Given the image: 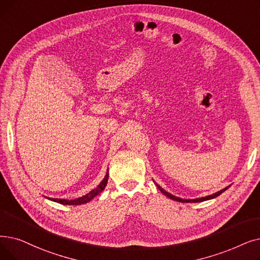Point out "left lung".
Masks as SVG:
<instances>
[{
  "label": "left lung",
  "instance_id": "1",
  "mask_svg": "<svg viewBox=\"0 0 260 260\" xmlns=\"http://www.w3.org/2000/svg\"><path fill=\"white\" fill-rule=\"evenodd\" d=\"M156 184V183H155ZM156 186L158 187V189H159L161 192L166 196V197H168V198H170L171 200H174V201H177V202H182V203H198V202H204V201H207V200H211V199H214V198H217V197H219L221 193H223L225 190L226 189H229V187H226V188H224V189H222V190H220V191H218V192H216V193H213V194H211V196H208V197H204V198H200V199H194V200H185V199H180V198H177V197H175V196H173V194H171V193H169V192H167L166 190H164L159 185H157L156 184Z\"/></svg>",
  "mask_w": 260,
  "mask_h": 260
}]
</instances>
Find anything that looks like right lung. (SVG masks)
I'll return each instance as SVG.
<instances>
[{
  "mask_svg": "<svg viewBox=\"0 0 260 260\" xmlns=\"http://www.w3.org/2000/svg\"><path fill=\"white\" fill-rule=\"evenodd\" d=\"M108 170H107V173L104 177V179L102 180V182L100 183V185L94 188L93 190L90 191L89 193H87L86 196H83L81 198H78L76 200H64V199H50V198H47L53 202H57L59 203V204H63V205H81V204H85V203H88L89 201H91L95 196H98L99 193L102 192V191L104 190V188L106 187L107 185V180H108Z\"/></svg>",
  "mask_w": 260,
  "mask_h": 260,
  "instance_id": "1",
  "label": "right lung"
}]
</instances>
